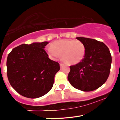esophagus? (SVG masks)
Returning a JSON list of instances; mask_svg holds the SVG:
<instances>
[{"instance_id":"1","label":"esophagus","mask_w":120,"mask_h":120,"mask_svg":"<svg viewBox=\"0 0 120 120\" xmlns=\"http://www.w3.org/2000/svg\"><path fill=\"white\" fill-rule=\"evenodd\" d=\"M64 65V64L62 63H60V66L61 67H62Z\"/></svg>"}]
</instances>
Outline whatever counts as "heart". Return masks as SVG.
Listing matches in <instances>:
<instances>
[{
  "instance_id": "b5f03b06",
  "label": "heart",
  "mask_w": 120,
  "mask_h": 120,
  "mask_svg": "<svg viewBox=\"0 0 120 120\" xmlns=\"http://www.w3.org/2000/svg\"><path fill=\"white\" fill-rule=\"evenodd\" d=\"M50 58L56 60L60 58L68 64L75 65L81 62L85 58L86 50L82 42L75 40H61L55 41L47 48Z\"/></svg>"
}]
</instances>
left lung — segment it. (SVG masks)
I'll return each mask as SVG.
<instances>
[{
    "mask_svg": "<svg viewBox=\"0 0 120 120\" xmlns=\"http://www.w3.org/2000/svg\"><path fill=\"white\" fill-rule=\"evenodd\" d=\"M76 38L83 43L84 59L71 65L68 79L73 87L83 91H92L105 83L111 70L112 57L109 48L103 42L84 37Z\"/></svg>",
    "mask_w": 120,
    "mask_h": 120,
    "instance_id": "8db88e82",
    "label": "left lung"
}]
</instances>
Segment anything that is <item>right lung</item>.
I'll use <instances>...</instances> for the list:
<instances>
[{
  "label": "right lung",
  "mask_w": 120,
  "mask_h": 120,
  "mask_svg": "<svg viewBox=\"0 0 120 120\" xmlns=\"http://www.w3.org/2000/svg\"><path fill=\"white\" fill-rule=\"evenodd\" d=\"M48 42L23 44L8 54L7 76L19 94L30 98H38L53 87L59 64L49 58L44 49Z\"/></svg>",
  "instance_id": "add662e5"
}]
</instances>
